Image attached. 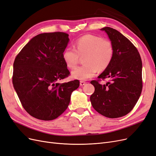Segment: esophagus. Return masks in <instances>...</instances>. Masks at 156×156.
<instances>
[{"instance_id": "obj_1", "label": "esophagus", "mask_w": 156, "mask_h": 156, "mask_svg": "<svg viewBox=\"0 0 156 156\" xmlns=\"http://www.w3.org/2000/svg\"><path fill=\"white\" fill-rule=\"evenodd\" d=\"M86 83H87L86 82L81 81H80V85H81V86H83V85H84V84H85Z\"/></svg>"}]
</instances>
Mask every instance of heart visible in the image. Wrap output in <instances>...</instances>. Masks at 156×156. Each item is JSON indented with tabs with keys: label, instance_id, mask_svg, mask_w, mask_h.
Instances as JSON below:
<instances>
[{
	"label": "heart",
	"instance_id": "b5f03b06",
	"mask_svg": "<svg viewBox=\"0 0 156 156\" xmlns=\"http://www.w3.org/2000/svg\"><path fill=\"white\" fill-rule=\"evenodd\" d=\"M114 56L112 42L102 37L87 34L76 40L75 49L68 48L64 51L62 58L66 66L73 69L81 57L84 65L77 68L72 73V78L84 81L95 76L98 70L103 71L111 64Z\"/></svg>",
	"mask_w": 156,
	"mask_h": 156
}]
</instances>
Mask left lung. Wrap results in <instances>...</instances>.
Segmentation results:
<instances>
[{
	"mask_svg": "<svg viewBox=\"0 0 156 156\" xmlns=\"http://www.w3.org/2000/svg\"><path fill=\"white\" fill-rule=\"evenodd\" d=\"M114 48L112 62L90 83L95 91L90 96L92 105L98 112L111 119L126 115L133 109L143 89L142 60L139 51L120 32L104 27ZM108 79L105 85L100 81Z\"/></svg>",
	"mask_w": 156,
	"mask_h": 156,
	"instance_id": "left-lung-1",
	"label": "left lung"
}]
</instances>
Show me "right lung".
Here are the masks:
<instances>
[{
  "instance_id": "1",
  "label": "right lung",
  "mask_w": 156,
  "mask_h": 156,
  "mask_svg": "<svg viewBox=\"0 0 156 156\" xmlns=\"http://www.w3.org/2000/svg\"><path fill=\"white\" fill-rule=\"evenodd\" d=\"M68 36L62 32L37 35L14 60L13 87L23 108L37 119L52 120L62 115L79 87V80L58 83L70 74L62 58Z\"/></svg>"
}]
</instances>
